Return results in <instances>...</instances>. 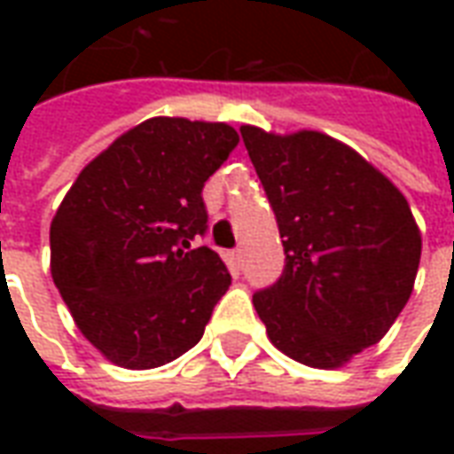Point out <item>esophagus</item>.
Returning <instances> with one entry per match:
<instances>
[{
    "label": "esophagus",
    "instance_id": "1",
    "mask_svg": "<svg viewBox=\"0 0 454 454\" xmlns=\"http://www.w3.org/2000/svg\"><path fill=\"white\" fill-rule=\"evenodd\" d=\"M228 265H231L233 272H238V270L243 267V253H240V250H233V253L228 255Z\"/></svg>",
    "mask_w": 454,
    "mask_h": 454
}]
</instances>
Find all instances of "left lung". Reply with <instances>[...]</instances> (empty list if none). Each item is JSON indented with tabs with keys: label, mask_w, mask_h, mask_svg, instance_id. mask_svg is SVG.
I'll return each mask as SVG.
<instances>
[{
	"label": "left lung",
	"mask_w": 454,
	"mask_h": 454,
	"mask_svg": "<svg viewBox=\"0 0 454 454\" xmlns=\"http://www.w3.org/2000/svg\"><path fill=\"white\" fill-rule=\"evenodd\" d=\"M277 216L286 265L253 296L286 357L335 370L380 342L409 301L420 231L406 197L357 150L321 130L240 126Z\"/></svg>",
	"instance_id": "obj_1"
}]
</instances>
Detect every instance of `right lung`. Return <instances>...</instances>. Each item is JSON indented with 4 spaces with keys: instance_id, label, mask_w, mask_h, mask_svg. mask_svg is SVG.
<instances>
[{
    "instance_id": "obj_1",
    "label": "right lung",
    "mask_w": 454,
    "mask_h": 454,
    "mask_svg": "<svg viewBox=\"0 0 454 454\" xmlns=\"http://www.w3.org/2000/svg\"><path fill=\"white\" fill-rule=\"evenodd\" d=\"M221 121L153 116L77 175L51 223V275L80 333L126 370L194 348L231 285L201 189L238 145Z\"/></svg>"
}]
</instances>
